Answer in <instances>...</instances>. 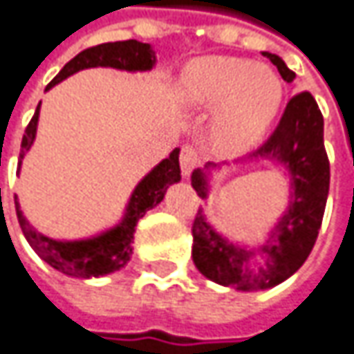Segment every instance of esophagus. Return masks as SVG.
Here are the masks:
<instances>
[{"label":"esophagus","mask_w":354,"mask_h":354,"mask_svg":"<svg viewBox=\"0 0 354 354\" xmlns=\"http://www.w3.org/2000/svg\"><path fill=\"white\" fill-rule=\"evenodd\" d=\"M199 153L193 149L191 145H185L183 149H181V155H179V165H181V173L189 177L191 173H193V169L199 167Z\"/></svg>","instance_id":"obj_1"}]
</instances>
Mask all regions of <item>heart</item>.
Segmentation results:
<instances>
[{
    "label": "heart",
    "instance_id": "heart-1",
    "mask_svg": "<svg viewBox=\"0 0 354 354\" xmlns=\"http://www.w3.org/2000/svg\"><path fill=\"white\" fill-rule=\"evenodd\" d=\"M185 99L195 109H215L213 141L229 153L249 149L269 129L283 101L273 69L237 57H207L187 73Z\"/></svg>",
    "mask_w": 354,
    "mask_h": 354
}]
</instances>
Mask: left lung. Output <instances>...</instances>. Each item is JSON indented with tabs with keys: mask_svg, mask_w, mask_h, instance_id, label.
Listing matches in <instances>:
<instances>
[{
	"mask_svg": "<svg viewBox=\"0 0 354 354\" xmlns=\"http://www.w3.org/2000/svg\"><path fill=\"white\" fill-rule=\"evenodd\" d=\"M277 65L285 81L295 80V73L274 53H263ZM253 157H269L285 163L292 177V193L289 211L277 225L271 241L259 251L239 249L217 235L207 225L201 211L193 221V263L201 273L225 287L239 291L269 289L289 279L313 251L317 241L325 205H327L330 167L323 139V113L309 91L292 95L283 117L269 139L253 153ZM195 191L205 197L207 183L203 171H195ZM259 252L266 261L263 268L251 272L246 261Z\"/></svg>",
	"mask_w": 354,
	"mask_h": 354,
	"instance_id": "8db88e82",
	"label": "left lung"
}]
</instances>
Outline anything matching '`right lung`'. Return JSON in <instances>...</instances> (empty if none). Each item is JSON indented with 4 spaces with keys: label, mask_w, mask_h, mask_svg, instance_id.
Masks as SVG:
<instances>
[{
    "label": "right lung",
    "mask_w": 354,
    "mask_h": 354,
    "mask_svg": "<svg viewBox=\"0 0 354 354\" xmlns=\"http://www.w3.org/2000/svg\"><path fill=\"white\" fill-rule=\"evenodd\" d=\"M153 63H155V55L151 51L149 44H141L135 39L115 41V44H101L83 49L71 62L65 63L62 71L47 85V89L63 81L65 77L73 75L75 71L87 69V67L101 65V67H115V69H127V71H145V69L153 67ZM37 119H39V105H37L35 113L27 125L26 135L21 139L19 165H21L24 155L33 145ZM179 179H181L179 149H175L133 191L125 219L119 223L115 229H111V231H107V233H103L95 239L53 241V239L45 237L27 223L21 209H19L17 197H15L17 221H19V227L26 235L27 243L33 247V251L53 269L69 274V277H81V279L113 273V271H119L121 267H125V263L129 261L133 233H135L137 221L149 211L151 207L161 203L167 187L177 183Z\"/></svg>",
    "instance_id": "right-lung-1"
}]
</instances>
